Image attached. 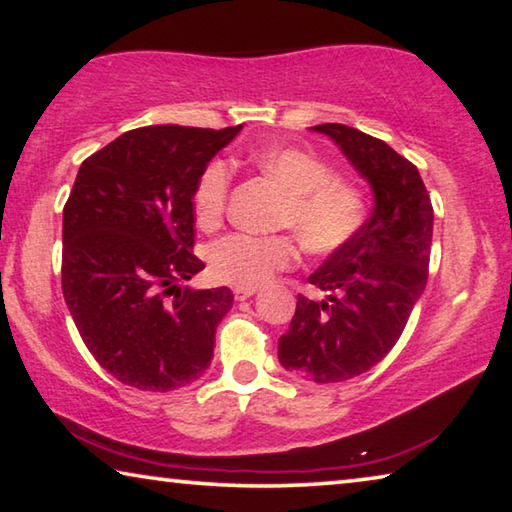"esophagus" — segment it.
I'll list each match as a JSON object with an SVG mask.
<instances>
[{
	"mask_svg": "<svg viewBox=\"0 0 512 512\" xmlns=\"http://www.w3.org/2000/svg\"><path fill=\"white\" fill-rule=\"evenodd\" d=\"M258 290L256 288H233V294H236L238 301H245L249 297H254Z\"/></svg>",
	"mask_w": 512,
	"mask_h": 512,
	"instance_id": "34e87169",
	"label": "esophagus"
}]
</instances>
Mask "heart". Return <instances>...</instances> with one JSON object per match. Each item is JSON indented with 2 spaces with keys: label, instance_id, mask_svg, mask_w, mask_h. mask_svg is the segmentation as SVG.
I'll list each match as a JSON object with an SVG mask.
<instances>
[{
  "label": "heart",
  "instance_id": "obj_1",
  "mask_svg": "<svg viewBox=\"0 0 512 512\" xmlns=\"http://www.w3.org/2000/svg\"><path fill=\"white\" fill-rule=\"evenodd\" d=\"M256 168L274 179L288 202L281 224L297 233L303 247L315 254H328L351 240L364 220V202L353 184L337 179L326 164L308 152L285 146H270L251 155ZM231 173L220 159L202 170L193 191V211L202 227H213L227 206ZM297 256L294 242L285 236H251L231 233L213 242L209 249L211 274L236 288H256L272 279Z\"/></svg>",
  "mask_w": 512,
  "mask_h": 512
}]
</instances>
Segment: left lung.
Listing matches in <instances>:
<instances>
[{"instance_id":"left-lung-1","label":"left lung","mask_w":512,"mask_h":512,"mask_svg":"<svg viewBox=\"0 0 512 512\" xmlns=\"http://www.w3.org/2000/svg\"><path fill=\"white\" fill-rule=\"evenodd\" d=\"M333 139L373 193L355 236L308 276L324 301L297 299L279 362L301 380L357 378L384 360L427 285L434 209L418 168L387 143L342 123L312 128Z\"/></svg>"}]
</instances>
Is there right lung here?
Instances as JSON below:
<instances>
[{"mask_svg": "<svg viewBox=\"0 0 512 512\" xmlns=\"http://www.w3.org/2000/svg\"><path fill=\"white\" fill-rule=\"evenodd\" d=\"M242 130L148 125L78 168L62 211V294L89 353L128 387L173 391L209 369L229 288L184 285L193 254V191Z\"/></svg>", "mask_w": 512, "mask_h": 512, "instance_id": "1", "label": "right lung"}]
</instances>
